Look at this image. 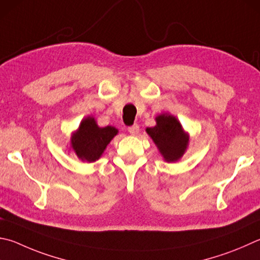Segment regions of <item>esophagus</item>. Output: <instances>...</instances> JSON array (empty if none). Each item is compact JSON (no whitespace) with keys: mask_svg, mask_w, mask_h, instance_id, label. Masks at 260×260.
Returning <instances> with one entry per match:
<instances>
[{"mask_svg":"<svg viewBox=\"0 0 260 260\" xmlns=\"http://www.w3.org/2000/svg\"><path fill=\"white\" fill-rule=\"evenodd\" d=\"M139 131H140V126L138 124H134V125H132V126L128 127V132H129V134H132V135H136L139 133Z\"/></svg>","mask_w":260,"mask_h":260,"instance_id":"esophagus-1","label":"esophagus"}]
</instances>
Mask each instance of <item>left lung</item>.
Wrapping results in <instances>:
<instances>
[{
    "mask_svg": "<svg viewBox=\"0 0 260 260\" xmlns=\"http://www.w3.org/2000/svg\"><path fill=\"white\" fill-rule=\"evenodd\" d=\"M157 125L148 127L146 133L157 145L160 154L168 162H175L185 153L188 145V134L185 133L176 117L161 114L155 117Z\"/></svg>",
    "mask_w": 260,
    "mask_h": 260,
    "instance_id": "1",
    "label": "left lung"
}]
</instances>
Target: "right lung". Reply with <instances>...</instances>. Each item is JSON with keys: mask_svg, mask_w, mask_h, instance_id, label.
Segmentation results:
<instances>
[{"mask_svg": "<svg viewBox=\"0 0 260 260\" xmlns=\"http://www.w3.org/2000/svg\"><path fill=\"white\" fill-rule=\"evenodd\" d=\"M118 134L112 126L99 127L93 117L81 121L78 129L73 133L70 146L82 161L93 162L101 157L110 141Z\"/></svg>", "mask_w": 260, "mask_h": 260, "instance_id": "add662e5", "label": "right lung"}]
</instances>
